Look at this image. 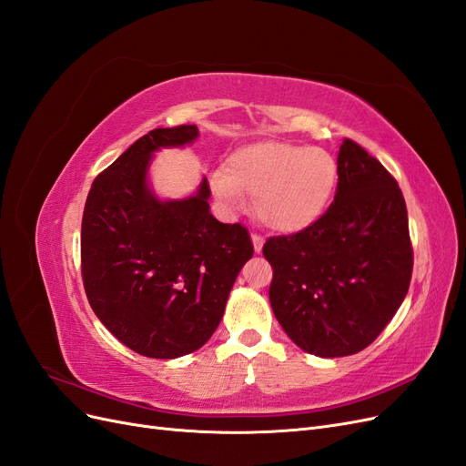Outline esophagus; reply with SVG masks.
<instances>
[{"instance_id":"1","label":"esophagus","mask_w":466,"mask_h":466,"mask_svg":"<svg viewBox=\"0 0 466 466\" xmlns=\"http://www.w3.org/2000/svg\"><path fill=\"white\" fill-rule=\"evenodd\" d=\"M250 238H252V245H255V252H262L264 238H262L260 235H257V233H252V235H250Z\"/></svg>"}]
</instances>
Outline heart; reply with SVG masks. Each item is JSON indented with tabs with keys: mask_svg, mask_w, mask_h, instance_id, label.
<instances>
[{
	"mask_svg": "<svg viewBox=\"0 0 466 466\" xmlns=\"http://www.w3.org/2000/svg\"><path fill=\"white\" fill-rule=\"evenodd\" d=\"M209 185L223 204L238 206L248 194L255 214L268 229L298 233L329 209L338 185V163L329 151L299 144L264 142L238 147L225 171Z\"/></svg>",
	"mask_w": 466,
	"mask_h": 466,
	"instance_id": "1",
	"label": "heart"
}]
</instances>
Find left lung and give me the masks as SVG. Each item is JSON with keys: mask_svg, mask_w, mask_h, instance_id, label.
<instances>
[{"mask_svg": "<svg viewBox=\"0 0 466 466\" xmlns=\"http://www.w3.org/2000/svg\"><path fill=\"white\" fill-rule=\"evenodd\" d=\"M270 305L307 354H358L399 311L412 278L402 192L387 168L351 139L338 153L334 202L317 223L268 238Z\"/></svg>", "mask_w": 466, "mask_h": 466, "instance_id": "left-lung-1", "label": "left lung"}]
</instances>
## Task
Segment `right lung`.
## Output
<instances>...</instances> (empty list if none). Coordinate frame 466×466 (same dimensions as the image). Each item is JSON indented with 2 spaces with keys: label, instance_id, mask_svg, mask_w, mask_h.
<instances>
[{
  "label": "right lung",
  "instance_id": "add662e5",
  "mask_svg": "<svg viewBox=\"0 0 466 466\" xmlns=\"http://www.w3.org/2000/svg\"><path fill=\"white\" fill-rule=\"evenodd\" d=\"M198 136L188 124L139 137L95 178L83 209L81 274L91 309L124 346L155 360L187 356L209 340L255 252L243 225L211 216L206 177L177 200L151 187L155 153Z\"/></svg>",
  "mask_w": 466,
  "mask_h": 466
}]
</instances>
